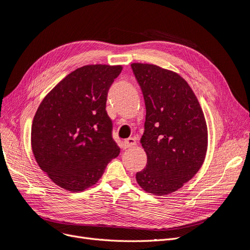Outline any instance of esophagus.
I'll use <instances>...</instances> for the list:
<instances>
[{
    "label": "esophagus",
    "instance_id": "1",
    "mask_svg": "<svg viewBox=\"0 0 250 250\" xmlns=\"http://www.w3.org/2000/svg\"><path fill=\"white\" fill-rule=\"evenodd\" d=\"M122 145H123L124 149L130 148V147H133V146L136 145V141H135V139H133V137H129V139H127L123 142Z\"/></svg>",
    "mask_w": 250,
    "mask_h": 250
}]
</instances>
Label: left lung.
I'll return each mask as SVG.
<instances>
[{
  "label": "left lung",
  "mask_w": 250,
  "mask_h": 250,
  "mask_svg": "<svg viewBox=\"0 0 250 250\" xmlns=\"http://www.w3.org/2000/svg\"><path fill=\"white\" fill-rule=\"evenodd\" d=\"M146 104L141 139L147 166L136 173L146 192L167 195L182 187L203 166L208 128L190 85L175 71L157 65L132 63Z\"/></svg>",
  "instance_id": "left-lung-1"
}]
</instances>
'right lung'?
<instances>
[{"label": "right lung", "mask_w": 250, "mask_h": 250, "mask_svg": "<svg viewBox=\"0 0 250 250\" xmlns=\"http://www.w3.org/2000/svg\"><path fill=\"white\" fill-rule=\"evenodd\" d=\"M121 65L77 68L51 89L39 104L31 129V146L39 167L55 184L83 191L120 154L106 113L107 92Z\"/></svg>", "instance_id": "add662e5"}]
</instances>
